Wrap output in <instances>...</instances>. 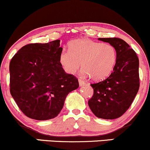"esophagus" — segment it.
Listing matches in <instances>:
<instances>
[{
  "mask_svg": "<svg viewBox=\"0 0 150 150\" xmlns=\"http://www.w3.org/2000/svg\"><path fill=\"white\" fill-rule=\"evenodd\" d=\"M78 81H79V85H80V87H82V85H85V81L82 80L81 78H79V79H78Z\"/></svg>",
  "mask_w": 150,
  "mask_h": 150,
  "instance_id": "esophagus-1",
  "label": "esophagus"
}]
</instances>
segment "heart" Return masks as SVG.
<instances>
[{
	"label": "heart",
	"instance_id": "obj_1",
	"mask_svg": "<svg viewBox=\"0 0 150 150\" xmlns=\"http://www.w3.org/2000/svg\"><path fill=\"white\" fill-rule=\"evenodd\" d=\"M68 50L59 55L62 68L68 74H74L82 66V73L94 81L106 79L112 73L117 61L116 48L88 39H78L68 44Z\"/></svg>",
	"mask_w": 150,
	"mask_h": 150
}]
</instances>
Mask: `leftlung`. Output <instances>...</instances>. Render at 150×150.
I'll list each match as a JSON object with an SVG mask.
<instances>
[{"label":"left lung","instance_id":"8db88e82","mask_svg":"<svg viewBox=\"0 0 150 150\" xmlns=\"http://www.w3.org/2000/svg\"><path fill=\"white\" fill-rule=\"evenodd\" d=\"M98 39L116 48L117 61L113 72L106 80L91 84L94 94L88 104L98 118L116 119L128 109L139 90V59L135 51L123 39Z\"/></svg>","mask_w":150,"mask_h":150}]
</instances>
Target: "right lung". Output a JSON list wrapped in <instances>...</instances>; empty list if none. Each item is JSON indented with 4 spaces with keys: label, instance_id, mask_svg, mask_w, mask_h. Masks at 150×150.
<instances>
[{
    "label": "right lung",
    "instance_id": "add662e5",
    "mask_svg": "<svg viewBox=\"0 0 150 150\" xmlns=\"http://www.w3.org/2000/svg\"><path fill=\"white\" fill-rule=\"evenodd\" d=\"M60 40L24 46L10 63V94L24 114L38 120L59 114L67 95L79 82L59 62Z\"/></svg>",
    "mask_w": 150,
    "mask_h": 150
}]
</instances>
